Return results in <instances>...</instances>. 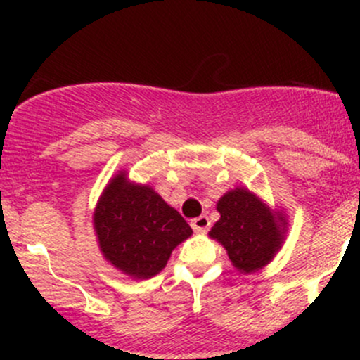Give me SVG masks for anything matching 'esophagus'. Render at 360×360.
Wrapping results in <instances>:
<instances>
[{
	"label": "esophagus",
	"mask_w": 360,
	"mask_h": 360,
	"mask_svg": "<svg viewBox=\"0 0 360 360\" xmlns=\"http://www.w3.org/2000/svg\"><path fill=\"white\" fill-rule=\"evenodd\" d=\"M210 225H212V223H210V218L206 217V214H201V217H198V218H194V220H191V226H193V230L196 233L208 232Z\"/></svg>",
	"instance_id": "esophagus-1"
}]
</instances>
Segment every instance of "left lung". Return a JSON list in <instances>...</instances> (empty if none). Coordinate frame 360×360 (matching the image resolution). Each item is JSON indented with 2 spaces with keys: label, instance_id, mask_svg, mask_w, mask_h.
<instances>
[{
  "label": "left lung",
  "instance_id": "obj_1",
  "mask_svg": "<svg viewBox=\"0 0 360 360\" xmlns=\"http://www.w3.org/2000/svg\"><path fill=\"white\" fill-rule=\"evenodd\" d=\"M220 220L210 238L221 243L233 267L243 274L262 269L276 257L288 233V214L271 208L257 194L237 186L218 200Z\"/></svg>",
  "mask_w": 360,
  "mask_h": 360
}]
</instances>
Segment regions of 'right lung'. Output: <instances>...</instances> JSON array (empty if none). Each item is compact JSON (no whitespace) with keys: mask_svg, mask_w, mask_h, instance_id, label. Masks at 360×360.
<instances>
[{"mask_svg":"<svg viewBox=\"0 0 360 360\" xmlns=\"http://www.w3.org/2000/svg\"><path fill=\"white\" fill-rule=\"evenodd\" d=\"M93 229L103 257L131 279H148L167 266L172 250L193 235L177 210L152 186L118 171L94 206Z\"/></svg>","mask_w":360,"mask_h":360,"instance_id":"right-lung-1","label":"right lung"}]
</instances>
